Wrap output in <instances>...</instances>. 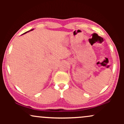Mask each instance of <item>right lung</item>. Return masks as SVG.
<instances>
[{
  "label": "right lung",
  "mask_w": 124,
  "mask_h": 124,
  "mask_svg": "<svg viewBox=\"0 0 124 124\" xmlns=\"http://www.w3.org/2000/svg\"><path fill=\"white\" fill-rule=\"evenodd\" d=\"M33 30V29H31V30H29V31H28L25 32V33H23V34H26V33H28V32H29L30 31H32V30ZM23 34H22V35H23Z\"/></svg>",
  "instance_id": "obj_1"
}]
</instances>
